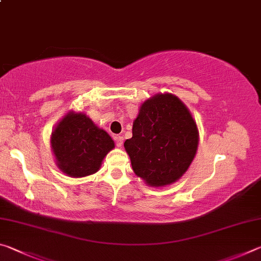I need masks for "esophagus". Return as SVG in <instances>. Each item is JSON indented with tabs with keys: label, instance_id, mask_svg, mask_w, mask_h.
Returning <instances> with one entry per match:
<instances>
[{
	"label": "esophagus",
	"instance_id": "34e87169",
	"mask_svg": "<svg viewBox=\"0 0 261 261\" xmlns=\"http://www.w3.org/2000/svg\"><path fill=\"white\" fill-rule=\"evenodd\" d=\"M123 137L122 136H117V137H115V143H116V146L117 147H122V145H123Z\"/></svg>",
	"mask_w": 261,
	"mask_h": 261
}]
</instances>
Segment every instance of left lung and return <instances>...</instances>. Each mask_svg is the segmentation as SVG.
<instances>
[{
	"mask_svg": "<svg viewBox=\"0 0 261 261\" xmlns=\"http://www.w3.org/2000/svg\"><path fill=\"white\" fill-rule=\"evenodd\" d=\"M199 132L191 113L171 93H159L140 106L124 147L135 174L149 187L182 177L197 153Z\"/></svg>",
	"mask_w": 261,
	"mask_h": 261,
	"instance_id": "1",
	"label": "left lung"
}]
</instances>
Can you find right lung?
<instances>
[{
	"label": "right lung",
	"mask_w": 261,
	"mask_h": 261,
	"mask_svg": "<svg viewBox=\"0 0 261 261\" xmlns=\"http://www.w3.org/2000/svg\"><path fill=\"white\" fill-rule=\"evenodd\" d=\"M56 165L70 177L96 173L109 151L115 147L107 132L84 113L69 112L57 123L50 137Z\"/></svg>",
	"instance_id": "right-lung-1"
}]
</instances>
